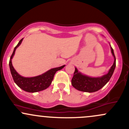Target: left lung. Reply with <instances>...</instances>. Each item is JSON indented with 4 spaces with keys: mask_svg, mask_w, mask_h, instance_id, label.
Instances as JSON below:
<instances>
[{
    "mask_svg": "<svg viewBox=\"0 0 129 129\" xmlns=\"http://www.w3.org/2000/svg\"><path fill=\"white\" fill-rule=\"evenodd\" d=\"M111 50L114 60L113 66L110 68L107 74L101 77L92 78L78 72L77 69L75 68L73 76L72 79V85L76 89L86 92H94L102 88L110 80L116 67V57L111 46Z\"/></svg>",
    "mask_w": 129,
    "mask_h": 129,
    "instance_id": "1",
    "label": "left lung"
}]
</instances>
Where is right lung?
Segmentation results:
<instances>
[{
    "mask_svg": "<svg viewBox=\"0 0 129 129\" xmlns=\"http://www.w3.org/2000/svg\"><path fill=\"white\" fill-rule=\"evenodd\" d=\"M22 40L23 39H21L18 45L15 46L13 52L10 57V59L9 66L13 79L15 83L21 89L25 91L28 92H37L46 89L51 84L56 72L63 69L65 67V65L61 67L50 69L48 71L43 73L42 75L34 76V77L26 78L21 76L14 69L12 65V60L14 54H15L16 49L21 45Z\"/></svg>",
    "mask_w": 129,
    "mask_h": 129,
    "instance_id": "right-lung-1",
    "label": "right lung"
}]
</instances>
